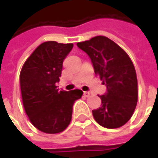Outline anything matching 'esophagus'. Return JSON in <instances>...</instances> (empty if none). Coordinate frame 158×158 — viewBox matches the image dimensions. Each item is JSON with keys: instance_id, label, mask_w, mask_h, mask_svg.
<instances>
[{"instance_id": "esophagus-1", "label": "esophagus", "mask_w": 158, "mask_h": 158, "mask_svg": "<svg viewBox=\"0 0 158 158\" xmlns=\"http://www.w3.org/2000/svg\"><path fill=\"white\" fill-rule=\"evenodd\" d=\"M83 96L86 97V98H88L89 96V91H83Z\"/></svg>"}]
</instances>
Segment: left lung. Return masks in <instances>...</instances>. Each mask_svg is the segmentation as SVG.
<instances>
[{
	"instance_id": "left-lung-1",
	"label": "left lung",
	"mask_w": 158,
	"mask_h": 158,
	"mask_svg": "<svg viewBox=\"0 0 158 158\" xmlns=\"http://www.w3.org/2000/svg\"><path fill=\"white\" fill-rule=\"evenodd\" d=\"M77 46L90 58L95 74L107 91L99 96L101 106L93 110L95 120L106 128H118L132 117L138 99L137 77L127 53L112 40L97 36Z\"/></svg>"
}]
</instances>
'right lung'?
Here are the masks:
<instances>
[{"instance_id": "add662e5", "label": "right lung", "mask_w": 158, "mask_h": 158, "mask_svg": "<svg viewBox=\"0 0 158 158\" xmlns=\"http://www.w3.org/2000/svg\"><path fill=\"white\" fill-rule=\"evenodd\" d=\"M73 46L72 43L44 42L22 68L20 87L24 110L31 124L46 134H58L68 127L73 105L83 93L81 89L59 90L56 86L63 60Z\"/></svg>"}]
</instances>
